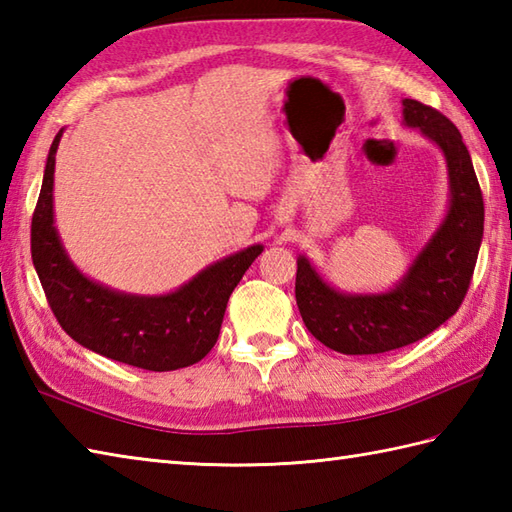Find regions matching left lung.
I'll list each match as a JSON object with an SVG mask.
<instances>
[{"instance_id": "obj_1", "label": "left lung", "mask_w": 512, "mask_h": 512, "mask_svg": "<svg viewBox=\"0 0 512 512\" xmlns=\"http://www.w3.org/2000/svg\"><path fill=\"white\" fill-rule=\"evenodd\" d=\"M402 121L436 143L449 167L451 202L444 222L407 275L378 295H345L325 284L306 257L297 259L295 297L314 339L341 354H383L416 343L451 319L466 297L484 235V200L471 154L447 116L402 101Z\"/></svg>"}]
</instances>
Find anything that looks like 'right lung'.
Wrapping results in <instances>:
<instances>
[{"instance_id": "1", "label": "right lung", "mask_w": 512, "mask_h": 512, "mask_svg": "<svg viewBox=\"0 0 512 512\" xmlns=\"http://www.w3.org/2000/svg\"><path fill=\"white\" fill-rule=\"evenodd\" d=\"M54 136L32 215V264L61 328L88 350L149 372L189 367L211 352L226 303L264 246H248L204 268L169 295L140 297L105 288L76 268L54 228Z\"/></svg>"}]
</instances>
